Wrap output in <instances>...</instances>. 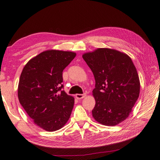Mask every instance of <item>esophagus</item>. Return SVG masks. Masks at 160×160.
Returning a JSON list of instances; mask_svg holds the SVG:
<instances>
[{
  "label": "esophagus",
  "instance_id": "esophagus-1",
  "mask_svg": "<svg viewBox=\"0 0 160 160\" xmlns=\"http://www.w3.org/2000/svg\"><path fill=\"white\" fill-rule=\"evenodd\" d=\"M75 97H76V98H77L79 99V100H80V99H82V98H85V97H86V94H83V95H81V94H77V95H75Z\"/></svg>",
  "mask_w": 160,
  "mask_h": 160
}]
</instances>
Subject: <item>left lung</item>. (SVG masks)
<instances>
[{"label":"left lung","instance_id":"8db88e82","mask_svg":"<svg viewBox=\"0 0 160 160\" xmlns=\"http://www.w3.org/2000/svg\"><path fill=\"white\" fill-rule=\"evenodd\" d=\"M82 56L95 79L93 118L105 126L123 122L140 95L139 77L131 58L124 52L110 48H97Z\"/></svg>","mask_w":160,"mask_h":160}]
</instances>
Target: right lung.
<instances>
[{"label": "right lung", "mask_w": 160, "mask_h": 160, "mask_svg": "<svg viewBox=\"0 0 160 160\" xmlns=\"http://www.w3.org/2000/svg\"><path fill=\"white\" fill-rule=\"evenodd\" d=\"M76 53L48 49L30 59L22 71L18 87L20 103L33 122L54 132L68 122L74 97L63 90L62 72Z\"/></svg>", "instance_id": "right-lung-1"}]
</instances>
